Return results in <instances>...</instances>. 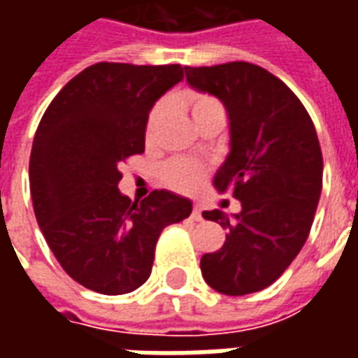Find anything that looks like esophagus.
Listing matches in <instances>:
<instances>
[{
  "label": "esophagus",
  "instance_id": "34e87169",
  "mask_svg": "<svg viewBox=\"0 0 358 358\" xmlns=\"http://www.w3.org/2000/svg\"><path fill=\"white\" fill-rule=\"evenodd\" d=\"M192 218H194V220H201V207H199V205H197V203H195L194 205V210H192Z\"/></svg>",
  "mask_w": 358,
  "mask_h": 358
}]
</instances>
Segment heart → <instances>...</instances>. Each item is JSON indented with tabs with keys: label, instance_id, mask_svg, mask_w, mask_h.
Listing matches in <instances>:
<instances>
[{
	"label": "heart",
	"instance_id": "obj_1",
	"mask_svg": "<svg viewBox=\"0 0 358 358\" xmlns=\"http://www.w3.org/2000/svg\"><path fill=\"white\" fill-rule=\"evenodd\" d=\"M176 103L184 105L189 110L195 124L203 122L213 113H224V107L217 97L203 94V92H186V94L176 97ZM163 105H155L149 113L148 122H145V140L148 141L153 140L157 126H159L161 117H163ZM205 176H207V164H203L201 161H195V159H184V157L171 159L161 169V178H163L164 184L174 192H184V194H189V192L197 189L201 186Z\"/></svg>",
	"mask_w": 358,
	"mask_h": 358
}]
</instances>
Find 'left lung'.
Masks as SVG:
<instances>
[{"mask_svg":"<svg viewBox=\"0 0 358 358\" xmlns=\"http://www.w3.org/2000/svg\"><path fill=\"white\" fill-rule=\"evenodd\" d=\"M186 80L224 103L230 155L215 187L232 189L241 213L203 210L224 228L222 248L201 257L205 282L224 295L261 292L292 264L310 232L322 192V151L299 97L245 61L186 66Z\"/></svg>","mask_w":358,"mask_h":358,"instance_id":"left-lung-1","label":"left lung"}]
</instances>
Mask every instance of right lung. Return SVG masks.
Segmentation results:
<instances>
[{"label": "right lung", "instance_id": "obj_1", "mask_svg": "<svg viewBox=\"0 0 358 358\" xmlns=\"http://www.w3.org/2000/svg\"><path fill=\"white\" fill-rule=\"evenodd\" d=\"M184 71L95 63L53 97L36 130V220L63 270L92 292L122 295L145 284L161 232L192 215V201L166 189L140 203L118 192V164L145 151L149 110Z\"/></svg>", "mask_w": 358, "mask_h": 358}]
</instances>
